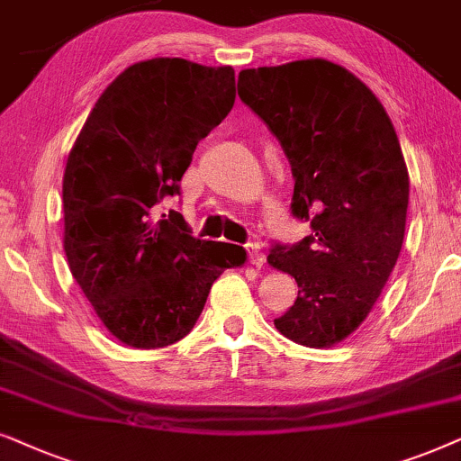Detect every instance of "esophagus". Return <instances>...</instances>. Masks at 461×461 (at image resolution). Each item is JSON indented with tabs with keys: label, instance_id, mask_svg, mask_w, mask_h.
<instances>
[{
	"label": "esophagus",
	"instance_id": "1",
	"mask_svg": "<svg viewBox=\"0 0 461 461\" xmlns=\"http://www.w3.org/2000/svg\"><path fill=\"white\" fill-rule=\"evenodd\" d=\"M247 253H249V261L253 263L255 267H263V263H266V255H263V250L259 244H247Z\"/></svg>",
	"mask_w": 461,
	"mask_h": 461
}]
</instances>
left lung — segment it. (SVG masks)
<instances>
[{
	"mask_svg": "<svg viewBox=\"0 0 461 461\" xmlns=\"http://www.w3.org/2000/svg\"><path fill=\"white\" fill-rule=\"evenodd\" d=\"M238 95L280 140L293 214L312 225L267 255L299 286L274 324L305 348H330L365 322L401 255L409 173L394 124L369 86L324 59L242 69Z\"/></svg>",
	"mask_w": 461,
	"mask_h": 461,
	"instance_id": "8db88e82",
	"label": "left lung"
}]
</instances>
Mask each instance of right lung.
Masks as SVG:
<instances>
[{"label":"right lung","mask_w":461,"mask_h":461,"mask_svg":"<svg viewBox=\"0 0 461 461\" xmlns=\"http://www.w3.org/2000/svg\"><path fill=\"white\" fill-rule=\"evenodd\" d=\"M236 101L231 67L151 59L120 73L98 96L67 158L63 247L98 321L124 346L167 348L194 329L212 282L240 267L238 244L189 236L176 211L195 145Z\"/></svg>","instance_id":"right-lung-1"}]
</instances>
